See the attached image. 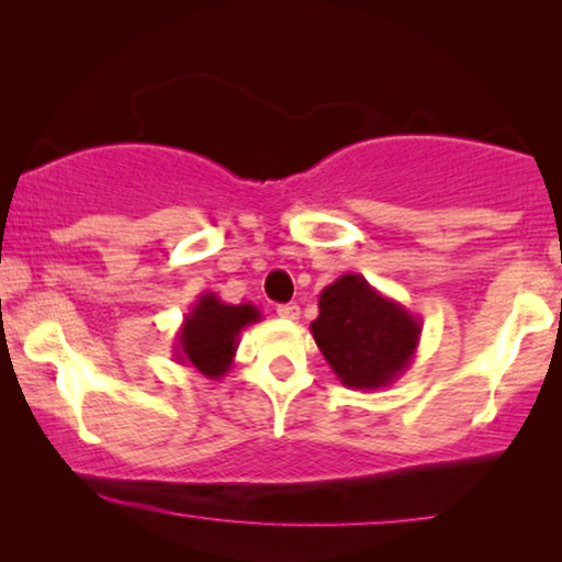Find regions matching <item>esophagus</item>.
Masks as SVG:
<instances>
[{
	"mask_svg": "<svg viewBox=\"0 0 562 562\" xmlns=\"http://www.w3.org/2000/svg\"><path fill=\"white\" fill-rule=\"evenodd\" d=\"M276 314L281 319H299V306L296 304H279L276 306Z\"/></svg>",
	"mask_w": 562,
	"mask_h": 562,
	"instance_id": "esophagus-1",
	"label": "esophagus"
}]
</instances>
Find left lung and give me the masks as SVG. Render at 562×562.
Masks as SVG:
<instances>
[{
    "label": "left lung",
    "instance_id": "8db88e82",
    "mask_svg": "<svg viewBox=\"0 0 562 562\" xmlns=\"http://www.w3.org/2000/svg\"><path fill=\"white\" fill-rule=\"evenodd\" d=\"M312 335L333 373L348 389H386L412 366L422 322L381 294L360 273H345L322 289Z\"/></svg>",
    "mask_w": 562,
    "mask_h": 562
}]
</instances>
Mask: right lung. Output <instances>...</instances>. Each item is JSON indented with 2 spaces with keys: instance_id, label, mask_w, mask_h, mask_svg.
Wrapping results in <instances>:
<instances>
[{
  "instance_id": "right-lung-1",
  "label": "right lung",
  "mask_w": 562,
  "mask_h": 562,
  "mask_svg": "<svg viewBox=\"0 0 562 562\" xmlns=\"http://www.w3.org/2000/svg\"><path fill=\"white\" fill-rule=\"evenodd\" d=\"M260 322V310L252 304H225L206 291L191 304L183 325L176 333L173 360L196 368L206 379H222L233 368L240 333Z\"/></svg>"
}]
</instances>
